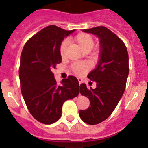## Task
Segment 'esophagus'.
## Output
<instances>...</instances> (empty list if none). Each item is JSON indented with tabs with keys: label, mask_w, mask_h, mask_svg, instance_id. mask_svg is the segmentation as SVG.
<instances>
[{
	"label": "esophagus",
	"mask_w": 148,
	"mask_h": 148,
	"mask_svg": "<svg viewBox=\"0 0 148 148\" xmlns=\"http://www.w3.org/2000/svg\"><path fill=\"white\" fill-rule=\"evenodd\" d=\"M78 82H79V84H81L82 83V78H78Z\"/></svg>",
	"instance_id": "1"
}]
</instances>
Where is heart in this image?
<instances>
[{"label": "heart", "instance_id": "1", "mask_svg": "<svg viewBox=\"0 0 148 148\" xmlns=\"http://www.w3.org/2000/svg\"><path fill=\"white\" fill-rule=\"evenodd\" d=\"M73 41L76 43L78 47L81 48V49L84 52L87 50L90 51L94 46V41L90 35L86 33H80L77 35L73 38ZM66 46H67L66 40H64L61 44L60 53H61V56H64ZM72 69L77 75H82L88 70V65L84 62H76L73 64L72 66Z\"/></svg>", "mask_w": 148, "mask_h": 148}]
</instances>
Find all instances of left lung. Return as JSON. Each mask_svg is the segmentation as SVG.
Segmentation results:
<instances>
[{"mask_svg":"<svg viewBox=\"0 0 148 148\" xmlns=\"http://www.w3.org/2000/svg\"><path fill=\"white\" fill-rule=\"evenodd\" d=\"M83 32L91 33L99 39V61L87 78L96 82V87L88 89L82 84L79 91L88 98L90 107L79 111L83 121L97 125L104 121L113 113L125 92L129 74V58L122 40L104 27H96Z\"/></svg>","mask_w":148,"mask_h":148,"instance_id":"1","label":"left lung"}]
</instances>
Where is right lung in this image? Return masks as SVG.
Wrapping results in <instances>:
<instances>
[{"mask_svg": "<svg viewBox=\"0 0 148 148\" xmlns=\"http://www.w3.org/2000/svg\"><path fill=\"white\" fill-rule=\"evenodd\" d=\"M73 32L48 26L26 43L21 56L22 95L31 115L44 125L58 121L64 102L79 94V83L75 77L70 75L58 84L52 72L61 62V42Z\"/></svg>", "mask_w": 148, "mask_h": 148, "instance_id": "right-lung-1", "label": "right lung"}]
</instances>
